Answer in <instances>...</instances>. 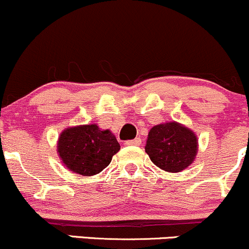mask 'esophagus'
<instances>
[{
  "label": "esophagus",
  "mask_w": 249,
  "mask_h": 249,
  "mask_svg": "<svg viewBox=\"0 0 249 249\" xmlns=\"http://www.w3.org/2000/svg\"><path fill=\"white\" fill-rule=\"evenodd\" d=\"M142 144V140H141L140 137H137V138H135V140H131V141H126V142H125V145H127V146H137V145H141Z\"/></svg>",
  "instance_id": "obj_1"
}]
</instances>
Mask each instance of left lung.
Returning a JSON list of instances; mask_svg holds the SVG:
<instances>
[{
	"label": "left lung",
	"instance_id": "left-lung-1",
	"mask_svg": "<svg viewBox=\"0 0 249 249\" xmlns=\"http://www.w3.org/2000/svg\"><path fill=\"white\" fill-rule=\"evenodd\" d=\"M145 153L151 162L163 171H185L197 156V135L178 122L155 125L148 133Z\"/></svg>",
	"mask_w": 249,
	"mask_h": 249
}]
</instances>
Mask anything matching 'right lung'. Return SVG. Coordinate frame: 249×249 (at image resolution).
<instances>
[{"mask_svg": "<svg viewBox=\"0 0 249 249\" xmlns=\"http://www.w3.org/2000/svg\"><path fill=\"white\" fill-rule=\"evenodd\" d=\"M119 150L116 136L96 124L67 127L57 141V153L65 168L83 177L104 171Z\"/></svg>", "mask_w": 249, "mask_h": 249, "instance_id": "right-lung-1", "label": "right lung"}]
</instances>
